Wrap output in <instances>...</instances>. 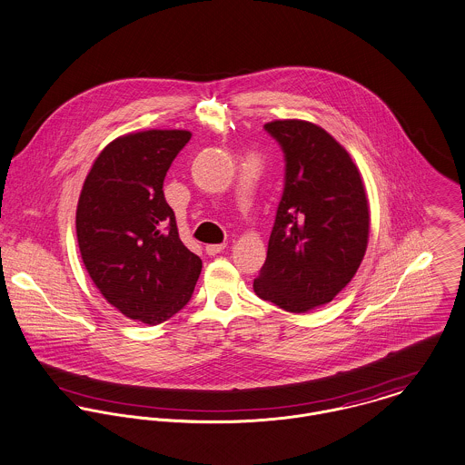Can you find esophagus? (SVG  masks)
<instances>
[{"mask_svg": "<svg viewBox=\"0 0 465 465\" xmlns=\"http://www.w3.org/2000/svg\"><path fill=\"white\" fill-rule=\"evenodd\" d=\"M227 245L225 243H218V245H206V253L208 255H216V253L223 252Z\"/></svg>", "mask_w": 465, "mask_h": 465, "instance_id": "34e87169", "label": "esophagus"}]
</instances>
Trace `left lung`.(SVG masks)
Returning <instances> with one entry per match:
<instances>
[{
	"label": "left lung",
	"mask_w": 465,
	"mask_h": 465,
	"mask_svg": "<svg viewBox=\"0 0 465 465\" xmlns=\"http://www.w3.org/2000/svg\"><path fill=\"white\" fill-rule=\"evenodd\" d=\"M264 131L284 153V190L253 292L284 311L329 303L366 252L370 210L350 154L320 126L273 121Z\"/></svg>",
	"instance_id": "obj_1"
}]
</instances>
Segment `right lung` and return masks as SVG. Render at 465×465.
<instances>
[{
	"instance_id": "1",
	"label": "right lung",
	"mask_w": 465,
	"mask_h": 465,
	"mask_svg": "<svg viewBox=\"0 0 465 465\" xmlns=\"http://www.w3.org/2000/svg\"><path fill=\"white\" fill-rule=\"evenodd\" d=\"M190 131L131 133L103 149L84 179L76 234L84 268L114 307L147 325L193 295L203 261L179 240L163 181Z\"/></svg>"
}]
</instances>
